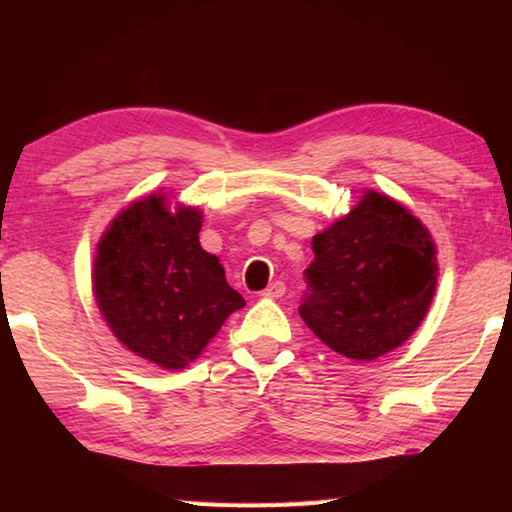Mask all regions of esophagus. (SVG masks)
I'll use <instances>...</instances> for the list:
<instances>
[{
  "instance_id": "34e87169",
  "label": "esophagus",
  "mask_w": 512,
  "mask_h": 512,
  "mask_svg": "<svg viewBox=\"0 0 512 512\" xmlns=\"http://www.w3.org/2000/svg\"><path fill=\"white\" fill-rule=\"evenodd\" d=\"M284 293H287V284L280 282V280H275V282L268 284L262 296H266V298H282Z\"/></svg>"
}]
</instances>
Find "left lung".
Segmentation results:
<instances>
[{"mask_svg":"<svg viewBox=\"0 0 512 512\" xmlns=\"http://www.w3.org/2000/svg\"><path fill=\"white\" fill-rule=\"evenodd\" d=\"M311 248L298 311L327 348L372 361L418 329L436 291V248L400 203L368 192Z\"/></svg>","mask_w":512,"mask_h":512,"instance_id":"1","label":"left lung"}]
</instances>
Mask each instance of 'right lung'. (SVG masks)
<instances>
[{
	"label": "right lung",
	"instance_id": "obj_1",
	"mask_svg": "<svg viewBox=\"0 0 512 512\" xmlns=\"http://www.w3.org/2000/svg\"><path fill=\"white\" fill-rule=\"evenodd\" d=\"M198 232L201 212L171 214L153 194L110 223L94 259V296L112 332L137 357L169 370L194 361L246 305Z\"/></svg>",
	"mask_w": 512,
	"mask_h": 512
}]
</instances>
